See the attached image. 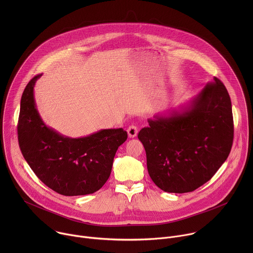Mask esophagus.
<instances>
[{"label":"esophagus","instance_id":"34e87169","mask_svg":"<svg viewBox=\"0 0 253 253\" xmlns=\"http://www.w3.org/2000/svg\"><path fill=\"white\" fill-rule=\"evenodd\" d=\"M127 133H128V136H129L130 138L136 137V136H137V133H138V128H137V126H135V125H130V126L128 127V129H127Z\"/></svg>","mask_w":253,"mask_h":253}]
</instances>
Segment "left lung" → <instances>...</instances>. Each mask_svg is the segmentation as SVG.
<instances>
[{
    "mask_svg": "<svg viewBox=\"0 0 253 253\" xmlns=\"http://www.w3.org/2000/svg\"><path fill=\"white\" fill-rule=\"evenodd\" d=\"M138 134L152 181L170 193L191 192L212 178L233 142L229 94L214 77L179 110L157 114Z\"/></svg>",
    "mask_w": 253,
    "mask_h": 253,
    "instance_id": "left-lung-1",
    "label": "left lung"
}]
</instances>
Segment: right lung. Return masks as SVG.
<instances>
[{"mask_svg": "<svg viewBox=\"0 0 253 253\" xmlns=\"http://www.w3.org/2000/svg\"><path fill=\"white\" fill-rule=\"evenodd\" d=\"M42 74L26 86L20 107L18 139L22 154L41 181L65 196L98 191L109 178L118 147L127 140L122 128L103 129L81 138H70L48 127L34 98V86Z\"/></svg>", "mask_w": 253, "mask_h": 253, "instance_id": "obj_1", "label": "right lung"}]
</instances>
